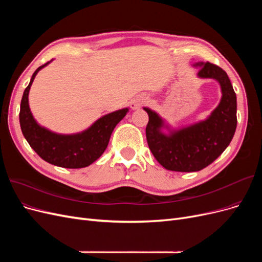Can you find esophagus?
<instances>
[{"instance_id":"34e87169","label":"esophagus","mask_w":262,"mask_h":262,"mask_svg":"<svg viewBox=\"0 0 262 262\" xmlns=\"http://www.w3.org/2000/svg\"><path fill=\"white\" fill-rule=\"evenodd\" d=\"M144 102H145V99H144V98H138V99L133 100V101L131 102V108L137 109V108H139V107H141L142 105H143Z\"/></svg>"}]
</instances>
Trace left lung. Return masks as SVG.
Returning a JSON list of instances; mask_svg holds the SVG:
<instances>
[{
  "label": "left lung",
  "mask_w": 262,
  "mask_h": 262,
  "mask_svg": "<svg viewBox=\"0 0 262 262\" xmlns=\"http://www.w3.org/2000/svg\"><path fill=\"white\" fill-rule=\"evenodd\" d=\"M196 66L201 67L198 76L214 78L222 90L220 104L208 119L166 136L161 132L164 126L161 117L144 108L148 114L145 130L148 147L157 162L172 171L190 172L205 168L224 152L236 130V94L226 72L210 62Z\"/></svg>",
  "instance_id": "8db88e82"
}]
</instances>
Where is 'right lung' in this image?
Segmentation results:
<instances>
[{
	"instance_id": "right-lung-1",
	"label": "right lung",
	"mask_w": 262,
	"mask_h": 262,
	"mask_svg": "<svg viewBox=\"0 0 262 262\" xmlns=\"http://www.w3.org/2000/svg\"><path fill=\"white\" fill-rule=\"evenodd\" d=\"M49 62L39 67L23 94L19 112V123L24 137L29 145L43 161L63 168H83L91 165L105 152L110 136L119 121L128 113V108L108 114L82 133H53L39 125L30 113L28 93L36 74Z\"/></svg>"
}]
</instances>
